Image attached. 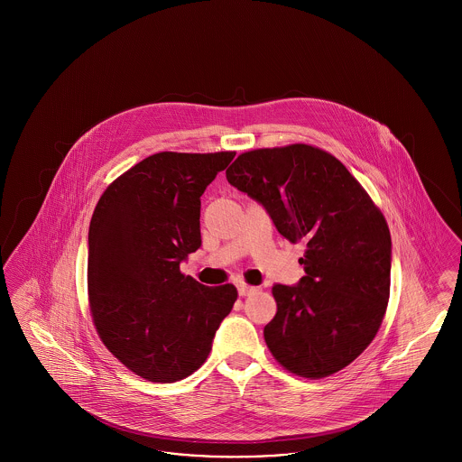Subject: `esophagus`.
I'll return each mask as SVG.
<instances>
[{
  "instance_id": "1",
  "label": "esophagus",
  "mask_w": 462,
  "mask_h": 462,
  "mask_svg": "<svg viewBox=\"0 0 462 462\" xmlns=\"http://www.w3.org/2000/svg\"><path fill=\"white\" fill-rule=\"evenodd\" d=\"M237 289H239V294H241V296H249V294H253V292L258 291V287L247 286V284H244V282H241V284L237 286Z\"/></svg>"
}]
</instances>
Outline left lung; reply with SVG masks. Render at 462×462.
<instances>
[{"label": "left lung", "mask_w": 462, "mask_h": 462, "mask_svg": "<svg viewBox=\"0 0 462 462\" xmlns=\"http://www.w3.org/2000/svg\"><path fill=\"white\" fill-rule=\"evenodd\" d=\"M287 241L307 242L305 277L272 287L264 341L289 373L320 379L350 365L377 334L390 300L392 237L373 199L337 161L294 143L239 155L226 170Z\"/></svg>", "instance_id": "left-lung-1"}]
</instances>
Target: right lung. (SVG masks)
<instances>
[{
	"label": "right lung",
	"mask_w": 462,
	"mask_h": 462,
	"mask_svg": "<svg viewBox=\"0 0 462 462\" xmlns=\"http://www.w3.org/2000/svg\"><path fill=\"white\" fill-rule=\"evenodd\" d=\"M236 152H159L114 180L89 221L88 298L102 343L132 373L175 383L206 362L237 300L180 272L200 247V196Z\"/></svg>",
	"instance_id": "right-lung-1"
}]
</instances>
